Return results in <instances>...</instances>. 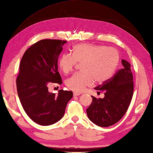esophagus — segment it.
<instances>
[{
  "label": "esophagus",
  "mask_w": 153,
  "mask_h": 153,
  "mask_svg": "<svg viewBox=\"0 0 153 153\" xmlns=\"http://www.w3.org/2000/svg\"><path fill=\"white\" fill-rule=\"evenodd\" d=\"M73 95H74V96H79L81 95V93H76V92H74Z\"/></svg>",
  "instance_id": "34e87169"
}]
</instances>
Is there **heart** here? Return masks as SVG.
Masks as SVG:
<instances>
[{
    "instance_id": "1",
    "label": "heart",
    "mask_w": 153,
    "mask_h": 153,
    "mask_svg": "<svg viewBox=\"0 0 153 153\" xmlns=\"http://www.w3.org/2000/svg\"><path fill=\"white\" fill-rule=\"evenodd\" d=\"M120 62L118 51L113 47L82 43L75 45L72 53L62 54L58 66L64 74L71 72L77 63H82L81 72L66 81V85L74 92H81L94 83L106 81L114 74Z\"/></svg>"
}]
</instances>
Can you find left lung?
<instances>
[{
	"instance_id": "obj_1",
	"label": "left lung",
	"mask_w": 153,
	"mask_h": 153,
	"mask_svg": "<svg viewBox=\"0 0 153 153\" xmlns=\"http://www.w3.org/2000/svg\"><path fill=\"white\" fill-rule=\"evenodd\" d=\"M123 68L117 72L112 78L95 89L104 92V98L93 100L87 114L88 118L100 127H109L121 120L128 109L134 94L133 74L131 64L121 60ZM100 92V91H98Z\"/></svg>"
}]
</instances>
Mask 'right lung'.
<instances>
[{"label": "right lung", "mask_w": 153, "mask_h": 153, "mask_svg": "<svg viewBox=\"0 0 153 153\" xmlns=\"http://www.w3.org/2000/svg\"><path fill=\"white\" fill-rule=\"evenodd\" d=\"M66 41L43 39L32 45L22 57L16 79L22 106L30 118L41 126H50L63 117L65 108L73 96L71 91H48L52 83L61 85L57 61Z\"/></svg>", "instance_id": "obj_1"}]
</instances>
